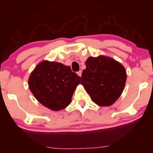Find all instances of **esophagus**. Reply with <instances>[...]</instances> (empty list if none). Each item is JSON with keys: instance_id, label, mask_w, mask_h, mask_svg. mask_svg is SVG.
Returning a JSON list of instances; mask_svg holds the SVG:
<instances>
[{"instance_id": "34e87169", "label": "esophagus", "mask_w": 153, "mask_h": 153, "mask_svg": "<svg viewBox=\"0 0 153 153\" xmlns=\"http://www.w3.org/2000/svg\"><path fill=\"white\" fill-rule=\"evenodd\" d=\"M81 74H82V71L81 70H79V72H77V74H78L79 76H81Z\"/></svg>"}]
</instances>
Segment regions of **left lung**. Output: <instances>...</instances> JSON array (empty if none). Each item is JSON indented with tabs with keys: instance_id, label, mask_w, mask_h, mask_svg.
I'll use <instances>...</instances> for the list:
<instances>
[{
	"instance_id": "1",
	"label": "left lung",
	"mask_w": 153,
	"mask_h": 153,
	"mask_svg": "<svg viewBox=\"0 0 153 153\" xmlns=\"http://www.w3.org/2000/svg\"><path fill=\"white\" fill-rule=\"evenodd\" d=\"M81 83L98 105L110 106L122 94L127 79L122 65L112 58L100 56L85 61Z\"/></svg>"
}]
</instances>
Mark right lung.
<instances>
[{
    "label": "right lung",
    "instance_id": "add662e5",
    "mask_svg": "<svg viewBox=\"0 0 153 153\" xmlns=\"http://www.w3.org/2000/svg\"><path fill=\"white\" fill-rule=\"evenodd\" d=\"M81 77L70 66L60 62L43 61L37 65L28 79V85L35 97L53 111L63 109L70 104Z\"/></svg>",
    "mask_w": 153,
    "mask_h": 153
}]
</instances>
